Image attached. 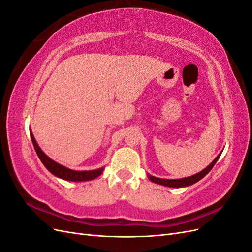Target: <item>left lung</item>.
<instances>
[{"instance_id":"left-lung-1","label":"left lung","mask_w":252,"mask_h":252,"mask_svg":"<svg viewBox=\"0 0 252 252\" xmlns=\"http://www.w3.org/2000/svg\"><path fill=\"white\" fill-rule=\"evenodd\" d=\"M220 155H222V152L220 154H219V156L213 159V161L206 167L205 169H203L201 172L196 173V174H193L191 175V177H187V178H184V179H178V180H169V179H159V178H156L154 177V175H150L148 174V179L154 182V183H157V184H159V185H163V186H167V187H174V188H180V187H187V186H190L194 184V183L199 182L200 180H202L206 174H207L211 169L212 167L216 165V163L218 162V159L220 158Z\"/></svg>"}]
</instances>
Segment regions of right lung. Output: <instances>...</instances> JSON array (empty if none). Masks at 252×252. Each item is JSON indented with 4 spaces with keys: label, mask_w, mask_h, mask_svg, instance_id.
I'll return each instance as SVG.
<instances>
[{
    "label": "right lung",
    "mask_w": 252,
    "mask_h": 252,
    "mask_svg": "<svg viewBox=\"0 0 252 252\" xmlns=\"http://www.w3.org/2000/svg\"><path fill=\"white\" fill-rule=\"evenodd\" d=\"M30 138L33 143V147L35 149V152L37 157L41 159V162L44 164V166L56 177L63 179L65 181H72V182H83V181H90L97 178L98 175H101L104 168H98L95 170H87V171H77V170H71L67 167L61 165L57 162L53 161L49 157L44 154L43 150L40 148L39 145H37L32 132L30 131Z\"/></svg>",
    "instance_id": "obj_1"
}]
</instances>
